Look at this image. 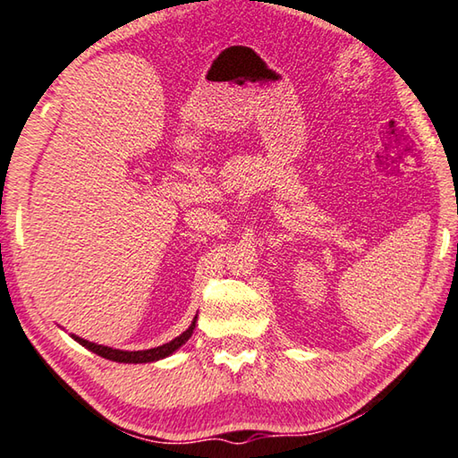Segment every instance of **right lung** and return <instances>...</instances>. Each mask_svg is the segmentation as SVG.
I'll list each match as a JSON object with an SVG mask.
<instances>
[{
	"mask_svg": "<svg viewBox=\"0 0 458 458\" xmlns=\"http://www.w3.org/2000/svg\"><path fill=\"white\" fill-rule=\"evenodd\" d=\"M194 328H196V316H194V322L190 324V328L186 332H182L180 336L170 340V343H165L162 346H156V348H149V351H134V352L115 351V348H107V346L96 344V343H88V340L80 338V336H73V338H76L81 346H86L88 351L96 352L98 356H102V359L114 360V362L138 364V362H154V360H160V359H165V356H170L174 351H178V348L184 344L190 336H192Z\"/></svg>",
	"mask_w": 458,
	"mask_h": 458,
	"instance_id": "add662e5",
	"label": "right lung"
}]
</instances>
